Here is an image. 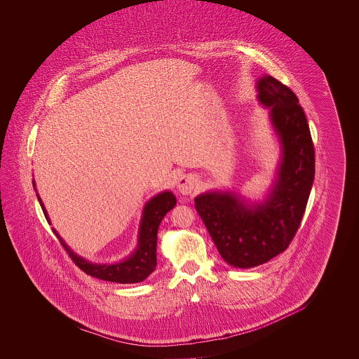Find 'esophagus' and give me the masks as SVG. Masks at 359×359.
<instances>
[{"label":"esophagus","mask_w":359,"mask_h":359,"mask_svg":"<svg viewBox=\"0 0 359 359\" xmlns=\"http://www.w3.org/2000/svg\"><path fill=\"white\" fill-rule=\"evenodd\" d=\"M196 187V178L192 174H184L180 177L178 184H177V189L180 194L182 195H191L192 191Z\"/></svg>","instance_id":"obj_1"}]
</instances>
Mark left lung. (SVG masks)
<instances>
[{
	"label": "left lung",
	"mask_w": 359,
	"mask_h": 359,
	"mask_svg": "<svg viewBox=\"0 0 359 359\" xmlns=\"http://www.w3.org/2000/svg\"><path fill=\"white\" fill-rule=\"evenodd\" d=\"M258 100L271 107L283 160L264 205L248 207L233 194L208 192L195 207L221 257L238 268L261 265L292 243L302 224L315 177V151L306 113L296 94L272 76L257 83Z\"/></svg>",
	"instance_id": "8db88e82"
}]
</instances>
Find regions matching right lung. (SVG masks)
Masks as SVG:
<instances>
[{
  "instance_id": "1",
  "label": "right lung",
  "mask_w": 359,
  "mask_h": 359,
  "mask_svg": "<svg viewBox=\"0 0 359 359\" xmlns=\"http://www.w3.org/2000/svg\"><path fill=\"white\" fill-rule=\"evenodd\" d=\"M33 187H34V182H33ZM37 198H39V202L41 205L47 221L50 222L48 214L46 212V208H44V205L39 195H37ZM175 205H177L175 196L171 192H163L145 205L141 229H140L138 249L128 259H126L123 262H117V264H110V265L90 264L88 261L76 256L66 246V243L59 238V235L56 233L55 229H53V232L57 236V239L60 241L62 248L73 259V262L87 275L102 279V280L116 282V283H137V282H142L144 279H147L154 272V268L157 265V259H156L157 229H158V225H160L163 217Z\"/></svg>"
}]
</instances>
